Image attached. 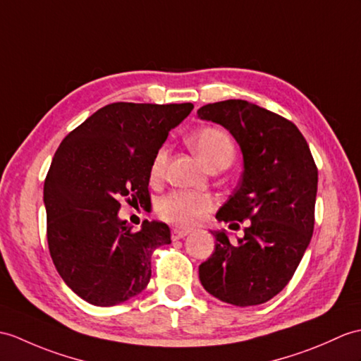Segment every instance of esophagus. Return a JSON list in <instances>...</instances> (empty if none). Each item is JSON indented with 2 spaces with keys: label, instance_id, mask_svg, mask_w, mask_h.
<instances>
[{
  "label": "esophagus",
  "instance_id": "1",
  "mask_svg": "<svg viewBox=\"0 0 361 361\" xmlns=\"http://www.w3.org/2000/svg\"><path fill=\"white\" fill-rule=\"evenodd\" d=\"M188 233H189V231H186V229H177V228H175V229H172V235L171 237H172L173 241H177V240H181V238L186 237Z\"/></svg>",
  "mask_w": 361,
  "mask_h": 361
}]
</instances>
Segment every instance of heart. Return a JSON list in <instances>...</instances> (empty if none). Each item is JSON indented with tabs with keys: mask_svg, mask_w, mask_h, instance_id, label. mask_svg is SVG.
Returning <instances> with one entry per match:
<instances>
[{
	"mask_svg": "<svg viewBox=\"0 0 361 361\" xmlns=\"http://www.w3.org/2000/svg\"><path fill=\"white\" fill-rule=\"evenodd\" d=\"M189 141L207 167L219 163L231 164L233 155H235V147H233L231 137L221 129L203 128L192 133ZM166 160L167 149L161 147L154 157L152 164H150V180L157 181L158 178H161ZM211 206L212 201L206 194L190 190H175L160 200V203L157 206V212L160 215V219L167 223L181 226V228H190V226H195L203 219V215L211 209Z\"/></svg>",
	"mask_w": 361,
	"mask_h": 361,
	"instance_id": "1",
	"label": "heart"
}]
</instances>
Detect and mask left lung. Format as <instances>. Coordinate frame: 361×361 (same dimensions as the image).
Here are the masks:
<instances>
[{
	"label": "left lung",
	"mask_w": 361,
	"mask_h": 361,
	"mask_svg": "<svg viewBox=\"0 0 361 361\" xmlns=\"http://www.w3.org/2000/svg\"><path fill=\"white\" fill-rule=\"evenodd\" d=\"M197 115L229 130L243 154L241 181L216 220H249L237 245L224 231H211L215 249L198 267L200 281L224 303H266L289 283L312 238V154L294 123L245 99L206 104Z\"/></svg>",
	"instance_id": "left-lung-1"
}]
</instances>
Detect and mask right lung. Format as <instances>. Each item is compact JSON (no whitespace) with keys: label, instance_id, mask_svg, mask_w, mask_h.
I'll use <instances>...</instances> for the list:
<instances>
[{"label":"right lung","instance_id":"add662e5","mask_svg":"<svg viewBox=\"0 0 361 361\" xmlns=\"http://www.w3.org/2000/svg\"><path fill=\"white\" fill-rule=\"evenodd\" d=\"M194 104L114 103L72 130L56 149L44 181L52 262L75 294L95 306L138 295L150 280V257L171 245L163 221L138 232L118 216L120 201H150V164Z\"/></svg>","mask_w":361,"mask_h":361}]
</instances>
